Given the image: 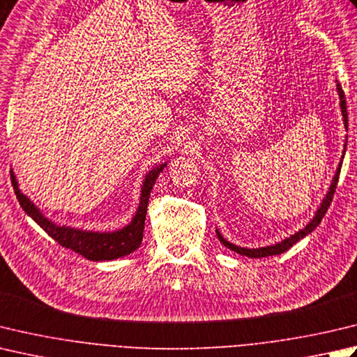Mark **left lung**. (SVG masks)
<instances>
[{"mask_svg": "<svg viewBox=\"0 0 357 357\" xmlns=\"http://www.w3.org/2000/svg\"><path fill=\"white\" fill-rule=\"evenodd\" d=\"M337 93H339V100H340V111H342V117H344V125L345 128L348 130V113H347V102H345V94H344V89H342L340 83H337ZM345 150H347V144L344 145V153H342V159L339 162V167L336 170V174H334L333 178V183L330 185V188H328V192L325 195V198L322 199V202H320V207L317 208L316 215L312 216V220L306 225L302 230H298V232H296L294 235H291L289 238H284L283 241L280 243H275V244H271V246H266V248H257V249H248V248H241V246H236V244L227 241L225 236H222L218 229H216V236H218V240L225 244V246L230 250H234V252L240 254V255H244V257H249V258H261V257H269V255H280L283 252H286L291 246H294V244L297 241H300L302 238H305L306 235H310L314 229H316L320 221H322V218L325 216L328 207H330L331 201H333V197H334V192H336V187H337V181H339V174H340V167H342V160H344V155H345Z\"/></svg>", "mask_w": 357, "mask_h": 357, "instance_id": "8db88e82", "label": "left lung"}]
</instances>
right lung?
Here are the masks:
<instances>
[{"mask_svg":"<svg viewBox=\"0 0 357 357\" xmlns=\"http://www.w3.org/2000/svg\"><path fill=\"white\" fill-rule=\"evenodd\" d=\"M165 165L167 162L156 165L155 169H151L146 173L141 188V201H139L135 216H132L130 225L119 230H114V232H94V230H83L55 225L54 221L46 218V216L40 212V208L20 190L18 181L13 170H10V179L13 190H15L20 206L23 207V211L29 215L31 218L37 222L49 236H51V238L57 241L60 246L71 249L74 252L88 258L91 261H111L116 260V258L130 255L141 246L150 192Z\"/></svg>","mask_w":357,"mask_h":357,"instance_id":"right-lung-1","label":"right lung"}]
</instances>
